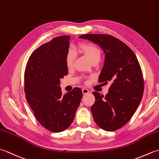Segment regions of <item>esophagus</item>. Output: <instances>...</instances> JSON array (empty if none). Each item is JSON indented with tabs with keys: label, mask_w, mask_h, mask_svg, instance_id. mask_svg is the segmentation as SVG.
<instances>
[{
	"label": "esophagus",
	"mask_w": 159,
	"mask_h": 159,
	"mask_svg": "<svg viewBox=\"0 0 159 159\" xmlns=\"http://www.w3.org/2000/svg\"><path fill=\"white\" fill-rule=\"evenodd\" d=\"M82 92H83V94H87V93H88L89 92V91L87 89H86V88H83L82 89Z\"/></svg>",
	"instance_id": "esophagus-1"
}]
</instances>
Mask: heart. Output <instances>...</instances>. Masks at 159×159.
I'll list each match as a JSON object with an SVG mask.
<instances>
[{
  "instance_id": "obj_1",
  "label": "heart",
  "mask_w": 159,
  "mask_h": 159,
  "mask_svg": "<svg viewBox=\"0 0 159 159\" xmlns=\"http://www.w3.org/2000/svg\"><path fill=\"white\" fill-rule=\"evenodd\" d=\"M80 49L85 54L92 63L100 61L101 59V51L95 45L92 43H83L79 46ZM74 59H75V54L72 50L67 51L66 56V63L67 67H72L73 66Z\"/></svg>"
}]
</instances>
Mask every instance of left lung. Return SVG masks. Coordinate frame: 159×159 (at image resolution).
<instances>
[{"instance_id": "1", "label": "left lung", "mask_w": 159, "mask_h": 159, "mask_svg": "<svg viewBox=\"0 0 159 159\" xmlns=\"http://www.w3.org/2000/svg\"><path fill=\"white\" fill-rule=\"evenodd\" d=\"M79 38L98 44L105 54L98 82H109V93L104 97L93 92L96 100L91 110L98 126L115 131L131 119L142 99L144 83L139 63L133 50L112 35L86 34Z\"/></svg>"}]
</instances>
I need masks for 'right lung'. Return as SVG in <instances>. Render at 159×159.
<instances>
[{
    "instance_id": "right-lung-1",
    "label": "right lung",
    "mask_w": 159,
    "mask_h": 159,
    "mask_svg": "<svg viewBox=\"0 0 159 159\" xmlns=\"http://www.w3.org/2000/svg\"><path fill=\"white\" fill-rule=\"evenodd\" d=\"M70 37H57L39 46L26 63L25 72L26 98L36 119L47 130L59 133L74 119L82 99L81 89L75 87L63 95L60 79L68 73L66 56Z\"/></svg>"
}]
</instances>
